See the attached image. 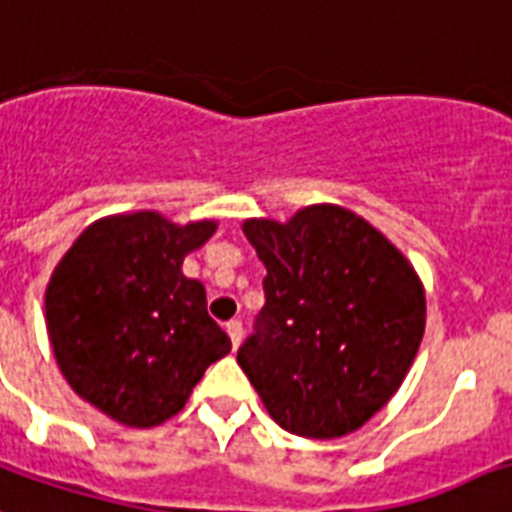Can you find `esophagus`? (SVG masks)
Listing matches in <instances>:
<instances>
[{"mask_svg": "<svg viewBox=\"0 0 512 512\" xmlns=\"http://www.w3.org/2000/svg\"><path fill=\"white\" fill-rule=\"evenodd\" d=\"M227 334L229 339H232V347H240V342H243V323L240 320H229L227 323Z\"/></svg>", "mask_w": 512, "mask_h": 512, "instance_id": "esophagus-1", "label": "esophagus"}]
</instances>
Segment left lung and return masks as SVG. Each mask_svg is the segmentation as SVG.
I'll return each mask as SVG.
<instances>
[{"label": "left lung", "instance_id": "8db88e82", "mask_svg": "<svg viewBox=\"0 0 512 512\" xmlns=\"http://www.w3.org/2000/svg\"><path fill=\"white\" fill-rule=\"evenodd\" d=\"M243 232L267 267V304L237 363L288 433H355L417 358L427 312L417 269L363 216L331 202L288 221L245 219Z\"/></svg>", "mask_w": 512, "mask_h": 512}]
</instances>
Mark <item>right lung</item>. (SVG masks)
I'll list each match as a JSON object with an SVG mask.
<instances>
[{
  "instance_id": "obj_1",
  "label": "right lung",
  "mask_w": 512,
  "mask_h": 512,
  "mask_svg": "<svg viewBox=\"0 0 512 512\" xmlns=\"http://www.w3.org/2000/svg\"><path fill=\"white\" fill-rule=\"evenodd\" d=\"M219 221L157 211L104 216L63 253L45 291L47 339L63 379L128 427L176 417L205 368L232 350L205 288L181 272Z\"/></svg>"
}]
</instances>
